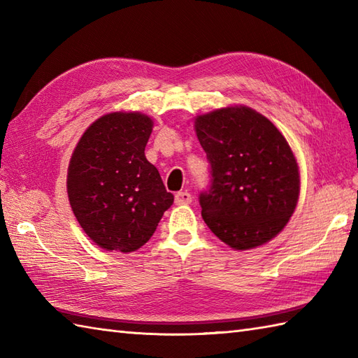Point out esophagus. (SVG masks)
Returning a JSON list of instances; mask_svg holds the SVG:
<instances>
[{"mask_svg": "<svg viewBox=\"0 0 358 358\" xmlns=\"http://www.w3.org/2000/svg\"><path fill=\"white\" fill-rule=\"evenodd\" d=\"M192 201V196L189 192L186 191H181L175 194V204H178V206H183V204H189Z\"/></svg>", "mask_w": 358, "mask_h": 358, "instance_id": "obj_1", "label": "esophagus"}]
</instances>
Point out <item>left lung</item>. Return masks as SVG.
<instances>
[{
    "label": "left lung",
    "instance_id": "1",
    "mask_svg": "<svg viewBox=\"0 0 358 358\" xmlns=\"http://www.w3.org/2000/svg\"><path fill=\"white\" fill-rule=\"evenodd\" d=\"M210 163L212 186L200 195L201 217L235 250L275 238L300 196V167L285 135L248 106H226L194 121Z\"/></svg>",
    "mask_w": 358,
    "mask_h": 358
}]
</instances>
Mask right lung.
Returning <instances> with one entry per match:
<instances>
[{
	"label": "right lung",
	"mask_w": 358,
	"mask_h": 358,
	"mask_svg": "<svg viewBox=\"0 0 358 358\" xmlns=\"http://www.w3.org/2000/svg\"><path fill=\"white\" fill-rule=\"evenodd\" d=\"M154 121L141 112H109L73 149L67 195L81 229L104 250L129 254L154 235L173 203L144 149Z\"/></svg>",
	"instance_id": "obj_1"
}]
</instances>
